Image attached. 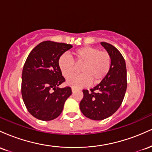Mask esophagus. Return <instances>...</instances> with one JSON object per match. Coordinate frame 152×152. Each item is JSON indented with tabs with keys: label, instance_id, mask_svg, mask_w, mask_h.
Instances as JSON below:
<instances>
[{
	"label": "esophagus",
	"instance_id": "34e87169",
	"mask_svg": "<svg viewBox=\"0 0 152 152\" xmlns=\"http://www.w3.org/2000/svg\"><path fill=\"white\" fill-rule=\"evenodd\" d=\"M76 91V88H71V91H72L73 93H74V92Z\"/></svg>",
	"mask_w": 152,
	"mask_h": 152
}]
</instances>
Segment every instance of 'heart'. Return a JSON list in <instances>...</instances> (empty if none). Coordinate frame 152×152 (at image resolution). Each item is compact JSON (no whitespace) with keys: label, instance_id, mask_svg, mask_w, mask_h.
Segmentation results:
<instances>
[{"label":"heart","instance_id":"1","mask_svg":"<svg viewBox=\"0 0 152 152\" xmlns=\"http://www.w3.org/2000/svg\"><path fill=\"white\" fill-rule=\"evenodd\" d=\"M75 64L81 66L78 76H72L66 81V84L73 88L88 86L100 83L110 70L111 58L106 51H100L97 48L85 46L73 52ZM75 64L69 56L64 54L58 59V67L63 76L69 78L75 72Z\"/></svg>","mask_w":152,"mask_h":152}]
</instances>
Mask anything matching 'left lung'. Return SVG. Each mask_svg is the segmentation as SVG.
I'll list each match as a JSON object with an SVG mask.
<instances>
[{
  "mask_svg": "<svg viewBox=\"0 0 152 152\" xmlns=\"http://www.w3.org/2000/svg\"><path fill=\"white\" fill-rule=\"evenodd\" d=\"M111 58L110 70L97 86L83 90V98L80 109L87 118L96 121L105 119L114 114L121 106L126 93V67L124 58L116 48L101 42Z\"/></svg>",
  "mask_w": 152,
  "mask_h": 152,
  "instance_id": "obj_1",
  "label": "left lung"
}]
</instances>
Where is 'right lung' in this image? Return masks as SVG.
<instances>
[{"mask_svg": "<svg viewBox=\"0 0 152 152\" xmlns=\"http://www.w3.org/2000/svg\"><path fill=\"white\" fill-rule=\"evenodd\" d=\"M72 47L46 41L29 53L23 69L21 93L28 111L35 118L50 121L61 114L72 92L70 87H59L65 78L59 69L58 59Z\"/></svg>", "mask_w": 152, "mask_h": 152, "instance_id": "right-lung-1", "label": "right lung"}]
</instances>
